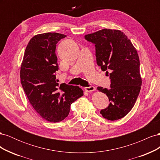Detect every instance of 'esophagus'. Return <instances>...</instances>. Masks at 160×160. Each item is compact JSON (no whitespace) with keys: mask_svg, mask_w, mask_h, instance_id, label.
Returning a JSON list of instances; mask_svg holds the SVG:
<instances>
[{"mask_svg":"<svg viewBox=\"0 0 160 160\" xmlns=\"http://www.w3.org/2000/svg\"><path fill=\"white\" fill-rule=\"evenodd\" d=\"M85 90L88 92H91L95 90V88L93 86H90V87H88V88H85Z\"/></svg>","mask_w":160,"mask_h":160,"instance_id":"obj_1","label":"esophagus"}]
</instances>
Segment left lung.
Masks as SVG:
<instances>
[{"mask_svg":"<svg viewBox=\"0 0 160 160\" xmlns=\"http://www.w3.org/2000/svg\"><path fill=\"white\" fill-rule=\"evenodd\" d=\"M85 38L95 45L97 64L111 80L109 89L98 88L110 101L100 113L111 121L122 119L133 108L141 89L138 52L128 37L119 30L103 28L86 35Z\"/></svg>","mask_w":160,"mask_h":160,"instance_id":"left-lung-1","label":"left lung"}]
</instances>
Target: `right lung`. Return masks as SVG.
<instances>
[{
	"instance_id": "add662e5",
	"label": "right lung",
	"mask_w": 160,
	"mask_h": 160,
	"mask_svg": "<svg viewBox=\"0 0 160 160\" xmlns=\"http://www.w3.org/2000/svg\"><path fill=\"white\" fill-rule=\"evenodd\" d=\"M66 35L46 32L28 42L21 67V83L37 113L50 122H59L68 116L72 102L83 95L78 86L59 85L55 54L57 43Z\"/></svg>"
}]
</instances>
